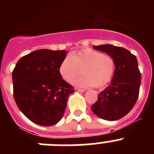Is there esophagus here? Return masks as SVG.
Segmentation results:
<instances>
[{"label":"esophagus","instance_id":"1","mask_svg":"<svg viewBox=\"0 0 154 154\" xmlns=\"http://www.w3.org/2000/svg\"><path fill=\"white\" fill-rule=\"evenodd\" d=\"M75 91H77V92H85V89H80V88H78V87H75Z\"/></svg>","mask_w":154,"mask_h":154}]
</instances>
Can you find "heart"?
I'll return each mask as SVG.
<instances>
[{
  "label": "heart",
  "mask_w": 154,
  "mask_h": 154,
  "mask_svg": "<svg viewBox=\"0 0 154 154\" xmlns=\"http://www.w3.org/2000/svg\"><path fill=\"white\" fill-rule=\"evenodd\" d=\"M82 75L74 82L79 86L100 89L107 85L113 77L116 63L112 56L92 48L73 51L60 63L58 72L65 81L72 82L80 72Z\"/></svg>",
  "instance_id": "b5f03b06"
}]
</instances>
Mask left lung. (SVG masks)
Instances as JSON below:
<instances>
[{
	"instance_id": "8db88e82",
	"label": "left lung",
	"mask_w": 154,
	"mask_h": 154,
	"mask_svg": "<svg viewBox=\"0 0 154 154\" xmlns=\"http://www.w3.org/2000/svg\"><path fill=\"white\" fill-rule=\"evenodd\" d=\"M114 58L115 72L111 85L98 95V100L91 106L101 119L117 120L130 112L136 104L141 84V73L137 57L122 47L112 45L93 46Z\"/></svg>"
}]
</instances>
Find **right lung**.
<instances>
[{"instance_id": "right-lung-1", "label": "right lung", "mask_w": 154, "mask_h": 154, "mask_svg": "<svg viewBox=\"0 0 154 154\" xmlns=\"http://www.w3.org/2000/svg\"><path fill=\"white\" fill-rule=\"evenodd\" d=\"M67 52L39 49L19 59L12 72L14 98L28 119L50 126L62 119L73 86L62 79L58 68Z\"/></svg>"}]
</instances>
